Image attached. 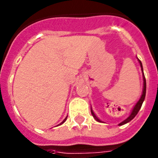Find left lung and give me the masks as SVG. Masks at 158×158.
Wrapping results in <instances>:
<instances>
[{"label": "left lung", "instance_id": "left-lung-1", "mask_svg": "<svg viewBox=\"0 0 158 158\" xmlns=\"http://www.w3.org/2000/svg\"><path fill=\"white\" fill-rule=\"evenodd\" d=\"M138 60H139V62L140 64V66H141V69H142V72H143V93H142V95H141V98H140V99L138 101V102L136 104H135V106H134V108H133L132 111H131V113H130V116L127 118V119H125L124 121H122L121 123H120L119 124V125H125V124H126V123L130 122V120H133L134 118L135 117V115H137L138 112H139V110H140V108H141V106H142V104L143 102V101H144V98H145V95H146V79H145V77H144V74H143V65H142V63H141V61H140L138 59ZM91 113L92 115H93V116L94 117V119L97 120V121H98V122H102L101 120H99L98 118L97 117V115L94 114V110H92L91 108Z\"/></svg>", "mask_w": 158, "mask_h": 158}]
</instances>
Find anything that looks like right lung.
<instances>
[{
	"instance_id": "obj_1",
	"label": "right lung",
	"mask_w": 158,
	"mask_h": 158,
	"mask_svg": "<svg viewBox=\"0 0 158 158\" xmlns=\"http://www.w3.org/2000/svg\"><path fill=\"white\" fill-rule=\"evenodd\" d=\"M66 119H67V117H65V118H64V120H63V121H62V122H61V123H60V125H61V124H63V123H64V121H65V120H66Z\"/></svg>"
}]
</instances>
